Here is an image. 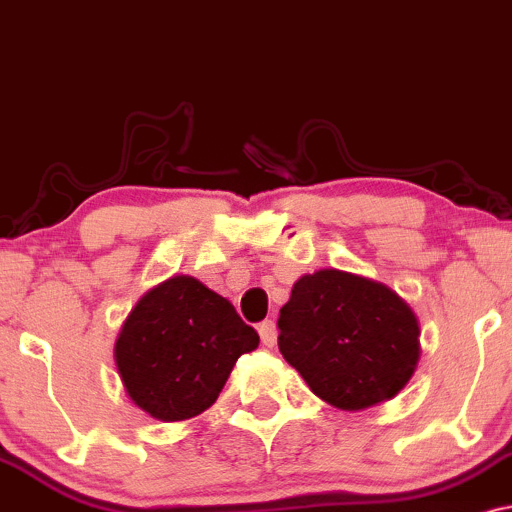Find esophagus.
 <instances>
[{
	"label": "esophagus",
	"instance_id": "obj_1",
	"mask_svg": "<svg viewBox=\"0 0 512 512\" xmlns=\"http://www.w3.org/2000/svg\"><path fill=\"white\" fill-rule=\"evenodd\" d=\"M258 335H261L263 345L273 347L275 340H278V326H275V321H263L261 326H258Z\"/></svg>",
	"mask_w": 512,
	"mask_h": 512
}]
</instances>
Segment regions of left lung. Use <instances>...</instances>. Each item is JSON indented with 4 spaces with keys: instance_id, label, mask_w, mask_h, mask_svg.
I'll return each mask as SVG.
<instances>
[{
    "instance_id": "1",
    "label": "left lung",
    "mask_w": 512,
    "mask_h": 512,
    "mask_svg": "<svg viewBox=\"0 0 512 512\" xmlns=\"http://www.w3.org/2000/svg\"><path fill=\"white\" fill-rule=\"evenodd\" d=\"M278 328L285 362L338 410L395 398L419 362V321L410 304L383 282L345 270L302 275Z\"/></svg>"
}]
</instances>
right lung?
I'll list each match as a JSON object with an SVG mask.
<instances>
[{
    "instance_id": "obj_1",
    "label": "right lung",
    "mask_w": 512,
    "mask_h": 512,
    "mask_svg": "<svg viewBox=\"0 0 512 512\" xmlns=\"http://www.w3.org/2000/svg\"><path fill=\"white\" fill-rule=\"evenodd\" d=\"M258 333L234 306L191 275L143 294L114 342V362L136 407L160 422H184L218 400Z\"/></svg>"
}]
</instances>
